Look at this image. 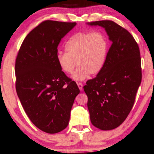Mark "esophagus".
<instances>
[{
    "label": "esophagus",
    "mask_w": 154,
    "mask_h": 154,
    "mask_svg": "<svg viewBox=\"0 0 154 154\" xmlns=\"http://www.w3.org/2000/svg\"><path fill=\"white\" fill-rule=\"evenodd\" d=\"M77 85H78V88H79V89H80L81 91H82L83 89V86L82 83H77Z\"/></svg>",
    "instance_id": "obj_1"
}]
</instances>
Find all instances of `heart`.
Masks as SVG:
<instances>
[{
	"label": "heart",
	"mask_w": 154,
	"mask_h": 154,
	"mask_svg": "<svg viewBox=\"0 0 154 154\" xmlns=\"http://www.w3.org/2000/svg\"><path fill=\"white\" fill-rule=\"evenodd\" d=\"M66 52H58L57 63L61 71L71 74L77 64L79 67L72 75V80L83 82L100 73L108 54L107 39L100 32H79L70 38L65 45Z\"/></svg>",
	"instance_id": "heart-1"
}]
</instances>
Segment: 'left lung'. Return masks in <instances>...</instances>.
I'll return each instance as SVG.
<instances>
[{"instance_id":"8db88e82","label":"left lung","mask_w":154,"mask_h":154,"mask_svg":"<svg viewBox=\"0 0 154 154\" xmlns=\"http://www.w3.org/2000/svg\"><path fill=\"white\" fill-rule=\"evenodd\" d=\"M88 25L104 28L112 42L104 68L83 87L92 125L112 130L125 121L135 102L141 82L140 51L133 35L114 21Z\"/></svg>"}]
</instances>
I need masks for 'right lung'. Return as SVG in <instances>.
<instances>
[{
  "label": "right lung",
  "mask_w": 154,
  "mask_h": 154,
  "mask_svg": "<svg viewBox=\"0 0 154 154\" xmlns=\"http://www.w3.org/2000/svg\"><path fill=\"white\" fill-rule=\"evenodd\" d=\"M76 23L44 21L24 39L15 61L16 91L35 127L57 133L67 127L79 89L61 71L58 46Z\"/></svg>",
  "instance_id": "obj_1"
}]
</instances>
